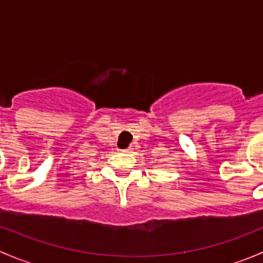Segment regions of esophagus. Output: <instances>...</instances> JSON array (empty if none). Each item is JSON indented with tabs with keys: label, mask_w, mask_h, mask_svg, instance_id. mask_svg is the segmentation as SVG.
Here are the masks:
<instances>
[{
	"label": "esophagus",
	"mask_w": 263,
	"mask_h": 263,
	"mask_svg": "<svg viewBox=\"0 0 263 263\" xmlns=\"http://www.w3.org/2000/svg\"><path fill=\"white\" fill-rule=\"evenodd\" d=\"M134 151V148L132 147H128V148H124V150H121V153H124V154H129Z\"/></svg>",
	"instance_id": "1"
}]
</instances>
